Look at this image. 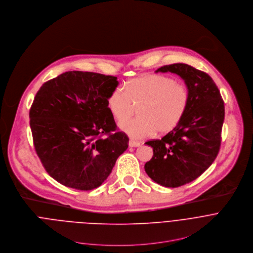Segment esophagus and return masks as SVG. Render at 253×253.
I'll return each instance as SVG.
<instances>
[{
    "label": "esophagus",
    "mask_w": 253,
    "mask_h": 253,
    "mask_svg": "<svg viewBox=\"0 0 253 253\" xmlns=\"http://www.w3.org/2000/svg\"><path fill=\"white\" fill-rule=\"evenodd\" d=\"M128 145L130 147H136V146H139L140 145V142L139 141H136V140H133V139H130L128 141Z\"/></svg>",
    "instance_id": "34e87169"
}]
</instances>
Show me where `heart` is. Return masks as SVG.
I'll return each instance as SVG.
<instances>
[{"instance_id":"obj_1","label":"heart","mask_w":253,"mask_h":253,"mask_svg":"<svg viewBox=\"0 0 253 253\" xmlns=\"http://www.w3.org/2000/svg\"><path fill=\"white\" fill-rule=\"evenodd\" d=\"M189 104V90L182 82L161 75H145L128 81L125 91L116 87L110 93L107 106L118 121L126 119L132 106H139V118L120 123V128L133 138L166 134L181 122Z\"/></svg>"}]
</instances>
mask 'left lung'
Listing matches in <instances>:
<instances>
[{
    "instance_id": "1",
    "label": "left lung",
    "mask_w": 253,
    "mask_h": 253,
    "mask_svg": "<svg viewBox=\"0 0 253 253\" xmlns=\"http://www.w3.org/2000/svg\"><path fill=\"white\" fill-rule=\"evenodd\" d=\"M179 76L189 90V104L178 126L162 139L145 144L154 156L146 174L166 187H178L203 174L214 162L221 141L224 103L213 80L186 64L164 66L156 73Z\"/></svg>"
}]
</instances>
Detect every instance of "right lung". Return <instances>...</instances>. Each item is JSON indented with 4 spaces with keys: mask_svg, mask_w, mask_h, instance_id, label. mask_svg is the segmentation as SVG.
Segmentation results:
<instances>
[{
    "mask_svg": "<svg viewBox=\"0 0 253 253\" xmlns=\"http://www.w3.org/2000/svg\"><path fill=\"white\" fill-rule=\"evenodd\" d=\"M118 78L72 71L44 83L30 110L34 145L46 172L61 184L90 190L102 184L128 137L117 130L107 100Z\"/></svg>",
    "mask_w": 253,
    "mask_h": 253,
    "instance_id": "obj_1",
    "label": "right lung"
}]
</instances>
